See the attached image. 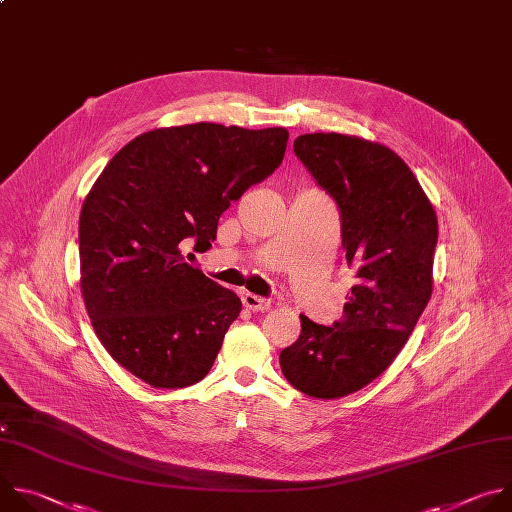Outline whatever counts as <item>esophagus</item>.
Returning <instances> with one entry per match:
<instances>
[{
    "instance_id": "obj_1",
    "label": "esophagus",
    "mask_w": 512,
    "mask_h": 512,
    "mask_svg": "<svg viewBox=\"0 0 512 512\" xmlns=\"http://www.w3.org/2000/svg\"><path fill=\"white\" fill-rule=\"evenodd\" d=\"M242 302H244V309L252 311V313H262V311H266L268 306H270V302L266 298H260V296L250 294V292H246L242 296Z\"/></svg>"
}]
</instances>
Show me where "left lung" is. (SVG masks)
<instances>
[{
    "label": "left lung",
    "mask_w": 512,
    "mask_h": 512,
    "mask_svg": "<svg viewBox=\"0 0 512 512\" xmlns=\"http://www.w3.org/2000/svg\"><path fill=\"white\" fill-rule=\"evenodd\" d=\"M292 149L337 203L357 284L333 327L300 315V337L282 349L280 369L298 391L333 399L379 377L410 339L432 296L438 220L412 169L379 143L309 133Z\"/></svg>",
    "instance_id": "1"
}]
</instances>
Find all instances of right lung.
Listing matches in <instances>:
<instances>
[{
    "label": "right lung",
    "mask_w": 512,
    "mask_h": 512,
    "mask_svg": "<svg viewBox=\"0 0 512 512\" xmlns=\"http://www.w3.org/2000/svg\"><path fill=\"white\" fill-rule=\"evenodd\" d=\"M282 127L155 129L127 143L88 191L78 222L80 288L109 355L157 389L206 377L242 300L183 260L286 151Z\"/></svg>",
    "instance_id": "right-lung-1"
}]
</instances>
